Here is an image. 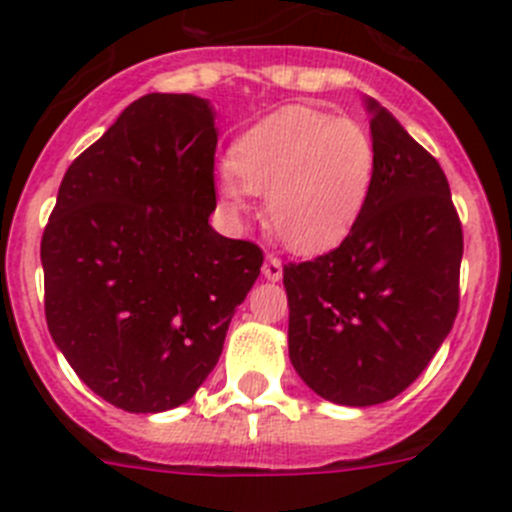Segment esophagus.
Here are the masks:
<instances>
[{
	"label": "esophagus",
	"instance_id": "1",
	"mask_svg": "<svg viewBox=\"0 0 512 512\" xmlns=\"http://www.w3.org/2000/svg\"><path fill=\"white\" fill-rule=\"evenodd\" d=\"M281 259L274 256V253H266V261H264V276L271 281H279L281 279Z\"/></svg>",
	"mask_w": 512,
	"mask_h": 512
}]
</instances>
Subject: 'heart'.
I'll list each match as a JSON object with an SVG mask.
<instances>
[{"instance_id":"b5f03b06","label":"heart","mask_w":512,"mask_h":512,"mask_svg":"<svg viewBox=\"0 0 512 512\" xmlns=\"http://www.w3.org/2000/svg\"><path fill=\"white\" fill-rule=\"evenodd\" d=\"M375 180V144L353 119L284 106L243 131L228 152L220 198L248 213L266 195V223L294 251H325L353 231Z\"/></svg>"}]
</instances>
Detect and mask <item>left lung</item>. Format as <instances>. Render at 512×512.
<instances>
[{"label": "left lung", "mask_w": 512, "mask_h": 512, "mask_svg": "<svg viewBox=\"0 0 512 512\" xmlns=\"http://www.w3.org/2000/svg\"><path fill=\"white\" fill-rule=\"evenodd\" d=\"M368 106L375 180L363 215L337 248L284 266L289 358L340 406L406 391L459 312L464 241L447 175L383 106Z\"/></svg>", "instance_id": "8db88e82"}]
</instances>
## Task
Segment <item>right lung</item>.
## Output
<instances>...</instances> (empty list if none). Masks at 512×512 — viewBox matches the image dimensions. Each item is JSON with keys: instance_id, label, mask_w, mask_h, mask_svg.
Returning <instances> with one entry per match:
<instances>
[{"instance_id": "obj_1", "label": "right lung", "mask_w": 512, "mask_h": 512, "mask_svg": "<svg viewBox=\"0 0 512 512\" xmlns=\"http://www.w3.org/2000/svg\"><path fill=\"white\" fill-rule=\"evenodd\" d=\"M208 101L147 93L75 157L40 243L45 320L103 401L159 414L195 396L264 253L208 225Z\"/></svg>"}]
</instances>
